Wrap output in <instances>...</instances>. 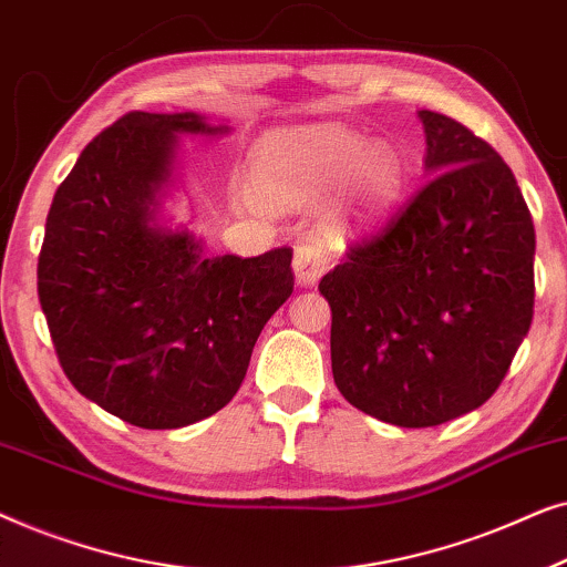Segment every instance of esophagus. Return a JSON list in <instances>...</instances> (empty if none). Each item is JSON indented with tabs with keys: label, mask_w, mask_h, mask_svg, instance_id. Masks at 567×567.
I'll return each instance as SVG.
<instances>
[{
	"label": "esophagus",
	"mask_w": 567,
	"mask_h": 567,
	"mask_svg": "<svg viewBox=\"0 0 567 567\" xmlns=\"http://www.w3.org/2000/svg\"><path fill=\"white\" fill-rule=\"evenodd\" d=\"M328 268V250H324V245L317 243V239H312V243H301L297 250H293V274H297L299 284H317Z\"/></svg>",
	"instance_id": "obj_1"
}]
</instances>
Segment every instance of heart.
I'll return each mask as SVG.
<instances>
[{
  "instance_id": "obj_1",
  "label": "heart",
  "mask_w": 567,
  "mask_h": 567,
  "mask_svg": "<svg viewBox=\"0 0 567 567\" xmlns=\"http://www.w3.org/2000/svg\"><path fill=\"white\" fill-rule=\"evenodd\" d=\"M348 177V208L361 224L382 221L402 190V159L390 146H371L338 126H301L260 146L255 185L274 204H309L338 190Z\"/></svg>"
}]
</instances>
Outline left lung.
<instances>
[{
	"label": "left lung",
	"mask_w": 567,
	"mask_h": 567,
	"mask_svg": "<svg viewBox=\"0 0 567 567\" xmlns=\"http://www.w3.org/2000/svg\"><path fill=\"white\" fill-rule=\"evenodd\" d=\"M417 118L429 183L320 281L340 394L400 429L491 400L534 315V224L514 173L454 118Z\"/></svg>",
	"instance_id": "1"
}]
</instances>
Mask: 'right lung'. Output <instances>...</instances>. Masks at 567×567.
I'll return each mask as SVG.
<instances>
[{
  "instance_id": "add662e5",
  "label": "right lung",
  "mask_w": 567,
  "mask_h": 567,
  "mask_svg": "<svg viewBox=\"0 0 567 567\" xmlns=\"http://www.w3.org/2000/svg\"><path fill=\"white\" fill-rule=\"evenodd\" d=\"M198 113H128L84 146L53 196L38 299L76 392L138 429H183L235 398L260 330L291 297V247L206 255L169 227L183 134Z\"/></svg>"
}]
</instances>
